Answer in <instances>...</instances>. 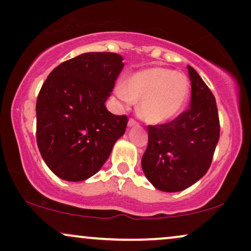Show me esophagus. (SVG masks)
Listing matches in <instances>:
<instances>
[{
    "label": "esophagus",
    "mask_w": 251,
    "mask_h": 251,
    "mask_svg": "<svg viewBox=\"0 0 251 251\" xmlns=\"http://www.w3.org/2000/svg\"><path fill=\"white\" fill-rule=\"evenodd\" d=\"M137 125V122L134 119H129L128 120V127H133V126Z\"/></svg>",
    "instance_id": "34e87169"
}]
</instances>
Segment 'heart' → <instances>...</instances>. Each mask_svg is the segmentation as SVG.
Wrapping results in <instances>:
<instances>
[{
    "mask_svg": "<svg viewBox=\"0 0 251 251\" xmlns=\"http://www.w3.org/2000/svg\"><path fill=\"white\" fill-rule=\"evenodd\" d=\"M190 94L186 75L166 68H150L133 74L116 87V96L125 106L140 101L139 113L152 124L165 123L177 116Z\"/></svg>",
    "mask_w": 251,
    "mask_h": 251,
    "instance_id": "1",
    "label": "heart"
}]
</instances>
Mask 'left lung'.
<instances>
[{
    "label": "left lung",
    "mask_w": 251,
    "mask_h": 251,
    "mask_svg": "<svg viewBox=\"0 0 251 251\" xmlns=\"http://www.w3.org/2000/svg\"><path fill=\"white\" fill-rule=\"evenodd\" d=\"M191 102L185 112L163 125L149 126L143 171L155 189L178 192L208 172L220 139V118L214 94L191 66Z\"/></svg>",
    "instance_id": "left-lung-1"
}]
</instances>
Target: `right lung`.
<instances>
[{
    "mask_svg": "<svg viewBox=\"0 0 251 251\" xmlns=\"http://www.w3.org/2000/svg\"><path fill=\"white\" fill-rule=\"evenodd\" d=\"M123 56L85 53L54 68L36 101V142L53 174L68 181L96 175L125 133L127 117L107 111Z\"/></svg>",
    "mask_w": 251,
    "mask_h": 251,
    "instance_id": "add662e5",
    "label": "right lung"
}]
</instances>
